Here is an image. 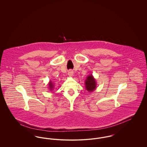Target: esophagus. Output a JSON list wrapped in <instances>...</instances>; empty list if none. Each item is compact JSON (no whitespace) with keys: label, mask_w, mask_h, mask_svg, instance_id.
<instances>
[{"label":"esophagus","mask_w":147,"mask_h":147,"mask_svg":"<svg viewBox=\"0 0 147 147\" xmlns=\"http://www.w3.org/2000/svg\"><path fill=\"white\" fill-rule=\"evenodd\" d=\"M68 75L69 76V77H73V71L72 70H69L68 73Z\"/></svg>","instance_id":"esophagus-1"}]
</instances>
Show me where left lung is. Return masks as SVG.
Returning <instances> with one entry per match:
<instances>
[{
  "instance_id": "8db88e82",
  "label": "left lung",
  "mask_w": 147,
  "mask_h": 147,
  "mask_svg": "<svg viewBox=\"0 0 147 147\" xmlns=\"http://www.w3.org/2000/svg\"><path fill=\"white\" fill-rule=\"evenodd\" d=\"M85 85L86 90L89 92H92L96 89L97 87L96 82L92 74H90L86 77V79L85 80Z\"/></svg>"
}]
</instances>
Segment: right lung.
<instances>
[{
  "instance_id": "right-lung-1",
  "label": "right lung",
  "mask_w": 147,
  "mask_h": 147,
  "mask_svg": "<svg viewBox=\"0 0 147 147\" xmlns=\"http://www.w3.org/2000/svg\"><path fill=\"white\" fill-rule=\"evenodd\" d=\"M48 85H49V91H53V90L55 89V85L52 82L51 80H49V83L48 84Z\"/></svg>"
}]
</instances>
